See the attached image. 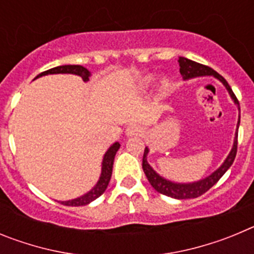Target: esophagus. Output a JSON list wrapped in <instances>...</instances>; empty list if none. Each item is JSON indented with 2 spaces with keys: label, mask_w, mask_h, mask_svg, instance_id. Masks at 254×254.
<instances>
[{
  "label": "esophagus",
  "mask_w": 254,
  "mask_h": 254,
  "mask_svg": "<svg viewBox=\"0 0 254 254\" xmlns=\"http://www.w3.org/2000/svg\"><path fill=\"white\" fill-rule=\"evenodd\" d=\"M142 133L143 128L138 125H131L127 127V129H126V134H127L128 137H137V136H141Z\"/></svg>",
  "instance_id": "obj_1"
}]
</instances>
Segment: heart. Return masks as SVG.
<instances>
[{
  "mask_svg": "<svg viewBox=\"0 0 254 254\" xmlns=\"http://www.w3.org/2000/svg\"><path fill=\"white\" fill-rule=\"evenodd\" d=\"M152 81H154V76L149 75L146 76V77H143L142 82H141V87H142V89H149V87L152 85ZM168 89H169V81H168L167 78H164L160 84V91L164 94Z\"/></svg>",
  "mask_w": 254,
  "mask_h": 254,
  "instance_id": "b5f03b06",
  "label": "heart"
}]
</instances>
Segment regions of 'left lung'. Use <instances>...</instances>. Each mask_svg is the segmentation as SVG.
<instances>
[{"mask_svg": "<svg viewBox=\"0 0 254 254\" xmlns=\"http://www.w3.org/2000/svg\"><path fill=\"white\" fill-rule=\"evenodd\" d=\"M179 72H181L183 80H190V78L198 77V76H214L215 78H217L219 81H221L224 84V86L226 87V90L229 91L232 99L234 100L235 104L238 105V109L241 112V107H239V102H238L237 96L233 93L232 87L229 86V84L226 82L225 78L221 75L212 69L211 67L205 66V64H197L194 61H190L188 58L179 57ZM239 123H241V114H239V120H238L237 125V132H235L234 137V143H233L232 151L229 152L228 158L225 159V161L223 163V165L219 168V169L215 170L212 174H210L208 177L203 179H199L197 182H192V183H177V182L168 181V179L163 178L161 176H159L158 173L155 172L150 164L147 163V154H149V149L145 147V152H143L142 158V169L145 172L147 177V181L150 182V185L154 187L155 190H158L159 193L165 194V196H169L172 198L177 199H187V198H196L199 197L201 194H203L205 192H207L212 186H215L221 177L225 174L226 170L232 167L233 161L235 159V155H237V149H238V127H239Z\"/></svg>", "mask_w": 254, "mask_h": 254, "instance_id": "obj_1", "label": "left lung"}]
</instances>
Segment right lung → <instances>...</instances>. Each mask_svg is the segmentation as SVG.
I'll return each mask as SVG.
<instances>
[{
	"label": "right lung",
	"mask_w": 254,
	"mask_h": 254,
	"mask_svg": "<svg viewBox=\"0 0 254 254\" xmlns=\"http://www.w3.org/2000/svg\"><path fill=\"white\" fill-rule=\"evenodd\" d=\"M53 73H72V75L80 76L84 81H89V77H90V71L85 68V67L80 66V64H64V66H58L53 67L51 69H47L44 72L39 73L35 78L40 77V76L53 75ZM120 146V142H114L104 154V158H103L102 163V174H100L99 181L94 186L93 190H89L87 193L82 194L81 197H77L75 199H69V201H62L61 203L64 206H85L87 203L93 202L94 199H96L98 197L102 196L104 193V190H107L108 185H109V181H111L114 156H116Z\"/></svg>",
	"instance_id": "obj_1"
}]
</instances>
